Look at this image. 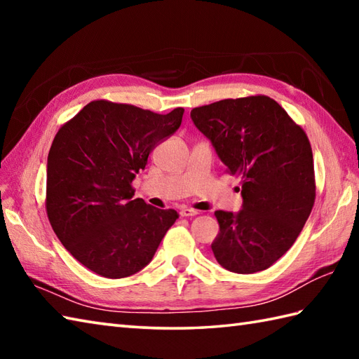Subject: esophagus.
Wrapping results in <instances>:
<instances>
[{"label":"esophagus","instance_id":"obj_1","mask_svg":"<svg viewBox=\"0 0 359 359\" xmlns=\"http://www.w3.org/2000/svg\"><path fill=\"white\" fill-rule=\"evenodd\" d=\"M197 215H199V211L193 210V208H182L180 210V216L182 217H193V216H197Z\"/></svg>","mask_w":359,"mask_h":359}]
</instances>
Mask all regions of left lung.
Instances as JSON below:
<instances>
[{"label": "left lung", "mask_w": 359, "mask_h": 359, "mask_svg": "<svg viewBox=\"0 0 359 359\" xmlns=\"http://www.w3.org/2000/svg\"><path fill=\"white\" fill-rule=\"evenodd\" d=\"M228 172L242 179V210H219L211 243L217 262L239 274L284 256L313 208V152L304 129L266 95L226 98L191 111Z\"/></svg>", "instance_id": "left-lung-1"}]
</instances>
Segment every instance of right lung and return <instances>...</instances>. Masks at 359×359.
<instances>
[{"mask_svg": "<svg viewBox=\"0 0 359 359\" xmlns=\"http://www.w3.org/2000/svg\"><path fill=\"white\" fill-rule=\"evenodd\" d=\"M184 108L156 114L95 100L58 129L48 156L46 211L65 248L97 274L128 278L147 266L179 217L134 199L149 152L177 131Z\"/></svg>", "mask_w": 359, "mask_h": 359, "instance_id": "right-lung-1", "label": "right lung"}]
</instances>
